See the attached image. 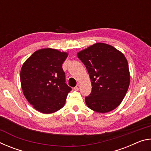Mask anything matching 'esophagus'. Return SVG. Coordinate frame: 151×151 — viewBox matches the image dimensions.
<instances>
[{
    "label": "esophagus",
    "mask_w": 151,
    "mask_h": 151,
    "mask_svg": "<svg viewBox=\"0 0 151 151\" xmlns=\"http://www.w3.org/2000/svg\"><path fill=\"white\" fill-rule=\"evenodd\" d=\"M80 88H81L80 85H77L75 86V87H74V89H75V91H77L79 90V89H80Z\"/></svg>",
    "instance_id": "1"
}]
</instances>
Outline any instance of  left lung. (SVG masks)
Wrapping results in <instances>:
<instances>
[{"label":"left lung","mask_w":151,"mask_h":151,"mask_svg":"<svg viewBox=\"0 0 151 151\" xmlns=\"http://www.w3.org/2000/svg\"><path fill=\"white\" fill-rule=\"evenodd\" d=\"M77 57L85 65L91 81L92 91L85 97L86 105L101 113L116 109L130 84L124 55L112 46L98 42L79 52Z\"/></svg>","instance_id":"1"}]
</instances>
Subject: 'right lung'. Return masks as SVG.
<instances>
[{"label": "right lung", "mask_w": 151, "mask_h": 151, "mask_svg": "<svg viewBox=\"0 0 151 151\" xmlns=\"http://www.w3.org/2000/svg\"><path fill=\"white\" fill-rule=\"evenodd\" d=\"M67 57L66 52L43 48L35 52L22 65V92L29 103L42 113H52L63 108L72 90L65 83L63 69Z\"/></svg>", "instance_id": "obj_1"}]
</instances>
